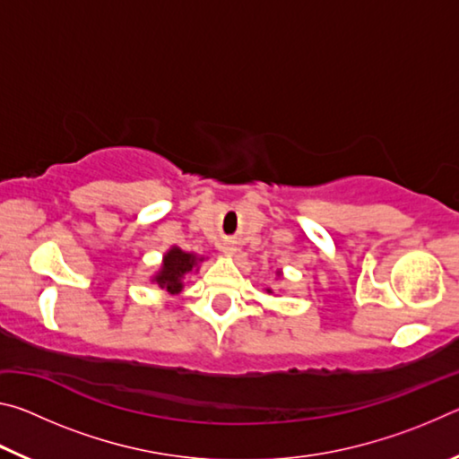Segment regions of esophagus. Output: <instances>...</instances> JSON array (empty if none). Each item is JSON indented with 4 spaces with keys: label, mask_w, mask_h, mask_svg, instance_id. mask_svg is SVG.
Returning a JSON list of instances; mask_svg holds the SVG:
<instances>
[{
    "label": "esophagus",
    "mask_w": 459,
    "mask_h": 459,
    "mask_svg": "<svg viewBox=\"0 0 459 459\" xmlns=\"http://www.w3.org/2000/svg\"><path fill=\"white\" fill-rule=\"evenodd\" d=\"M221 248H222V253H227V255H235L238 251L235 240H224V243H221Z\"/></svg>",
    "instance_id": "34e87169"
}]
</instances>
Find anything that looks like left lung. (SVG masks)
Masks as SVG:
<instances>
[{
  "label": "left lung",
  "mask_w": 459,
  "mask_h": 459,
  "mask_svg": "<svg viewBox=\"0 0 459 459\" xmlns=\"http://www.w3.org/2000/svg\"><path fill=\"white\" fill-rule=\"evenodd\" d=\"M277 277L279 279H281V269H277ZM267 293H273V287H267V290H265Z\"/></svg>",
  "instance_id": "8db88e82"
}]
</instances>
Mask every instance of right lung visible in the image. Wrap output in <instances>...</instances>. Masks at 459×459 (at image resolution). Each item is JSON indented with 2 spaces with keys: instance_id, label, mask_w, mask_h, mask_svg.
<instances>
[{
  "instance_id": "1",
  "label": "right lung",
  "mask_w": 459,
  "mask_h": 459,
  "mask_svg": "<svg viewBox=\"0 0 459 459\" xmlns=\"http://www.w3.org/2000/svg\"><path fill=\"white\" fill-rule=\"evenodd\" d=\"M206 257L192 251H182L180 247L172 245L161 257V265L152 275L150 281L164 290L168 295H178L184 290L186 277L190 273H198V269Z\"/></svg>"
}]
</instances>
